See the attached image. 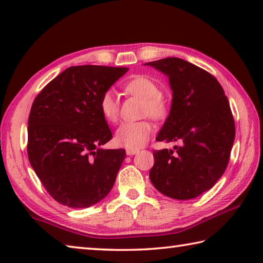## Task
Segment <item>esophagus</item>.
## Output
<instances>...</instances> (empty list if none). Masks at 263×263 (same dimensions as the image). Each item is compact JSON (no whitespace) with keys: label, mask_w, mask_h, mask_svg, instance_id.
Segmentation results:
<instances>
[{"label":"esophagus","mask_w":263,"mask_h":263,"mask_svg":"<svg viewBox=\"0 0 263 263\" xmlns=\"http://www.w3.org/2000/svg\"><path fill=\"white\" fill-rule=\"evenodd\" d=\"M138 152H139V149H130V148L126 149V154H127V155H135V154H137Z\"/></svg>","instance_id":"esophagus-1"}]
</instances>
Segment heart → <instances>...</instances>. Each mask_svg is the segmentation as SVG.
<instances>
[{"label": "heart", "mask_w": 263, "mask_h": 263, "mask_svg": "<svg viewBox=\"0 0 263 263\" xmlns=\"http://www.w3.org/2000/svg\"><path fill=\"white\" fill-rule=\"evenodd\" d=\"M128 94L145 100L144 112L148 114L154 119H162L167 116V102L161 96L159 84L147 77H136L127 81L124 86ZM100 111L105 121L116 123L119 116L118 102L112 91H105L100 99ZM153 132V125L149 121L123 123L117 128L115 140L122 147L138 149L148 141Z\"/></svg>", "instance_id": "b5f03b06"}]
</instances>
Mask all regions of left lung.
Returning <instances> with one entry per match:
<instances>
[{"instance_id":"obj_1","label":"left lung","mask_w":263,"mask_h":263,"mask_svg":"<svg viewBox=\"0 0 263 263\" xmlns=\"http://www.w3.org/2000/svg\"><path fill=\"white\" fill-rule=\"evenodd\" d=\"M167 74L172 109L157 141H180L154 151L149 180L160 193L186 201L211 189L230 161L235 126L224 89L206 70L180 58L147 62Z\"/></svg>"}]
</instances>
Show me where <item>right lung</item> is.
<instances>
[{
	"instance_id": "1",
	"label": "right lung",
	"mask_w": 263,
	"mask_h": 263,
	"mask_svg": "<svg viewBox=\"0 0 263 263\" xmlns=\"http://www.w3.org/2000/svg\"><path fill=\"white\" fill-rule=\"evenodd\" d=\"M126 67L72 66L35 97L28 121L31 166L52 198L89 208L112 189L125 149H102L112 138L100 111L101 96Z\"/></svg>"
}]
</instances>
